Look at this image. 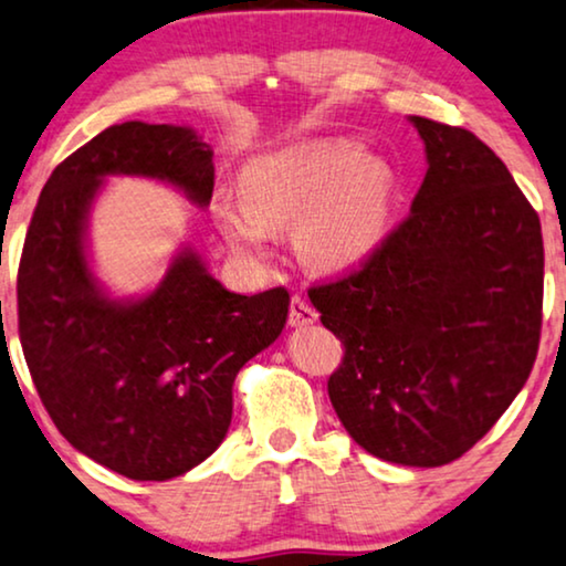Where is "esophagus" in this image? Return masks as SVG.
I'll return each mask as SVG.
<instances>
[{
	"label": "esophagus",
	"mask_w": 566,
	"mask_h": 566,
	"mask_svg": "<svg viewBox=\"0 0 566 566\" xmlns=\"http://www.w3.org/2000/svg\"><path fill=\"white\" fill-rule=\"evenodd\" d=\"M318 321V311L307 303L305 297L295 295L290 300V326L300 328V326H311V323Z\"/></svg>",
	"instance_id": "esophagus-1"
}]
</instances>
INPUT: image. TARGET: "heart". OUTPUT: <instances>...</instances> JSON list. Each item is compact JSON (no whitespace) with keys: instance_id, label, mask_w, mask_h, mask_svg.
Masks as SVG:
<instances>
[{"instance_id":"heart-1","label":"heart","mask_w":566,"mask_h":566,"mask_svg":"<svg viewBox=\"0 0 566 566\" xmlns=\"http://www.w3.org/2000/svg\"><path fill=\"white\" fill-rule=\"evenodd\" d=\"M243 196L217 205L222 235L238 253L263 259L279 224L295 219V248L307 266L344 271L375 253L394 209V178L346 137L307 139L255 157L243 170Z\"/></svg>"}]
</instances>
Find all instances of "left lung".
Listing matches in <instances>:
<instances>
[{
    "label": "left lung",
    "instance_id": "1",
    "mask_svg": "<svg viewBox=\"0 0 566 566\" xmlns=\"http://www.w3.org/2000/svg\"><path fill=\"white\" fill-rule=\"evenodd\" d=\"M427 176L357 269L307 297L344 344L336 417L382 461L434 469L476 446L533 370L544 321L541 220L476 134L411 116Z\"/></svg>",
    "mask_w": 566,
    "mask_h": 566
}]
</instances>
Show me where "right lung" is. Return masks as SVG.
<instances>
[{"instance_id":"right-lung-1","label":"right lung","mask_w":566,"mask_h":566,"mask_svg":"<svg viewBox=\"0 0 566 566\" xmlns=\"http://www.w3.org/2000/svg\"><path fill=\"white\" fill-rule=\"evenodd\" d=\"M149 176L201 207L212 149L186 126L126 124L90 139L43 186L18 269V331L30 378L59 432L95 463L168 481L220 448L240 367L282 334L290 292L235 295L184 251L153 295L108 300L85 259L101 178Z\"/></svg>"}]
</instances>
